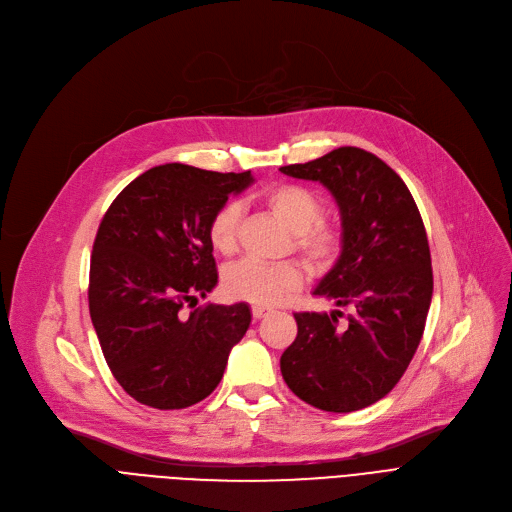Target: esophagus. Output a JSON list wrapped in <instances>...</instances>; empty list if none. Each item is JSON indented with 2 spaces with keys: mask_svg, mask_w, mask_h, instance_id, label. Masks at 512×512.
I'll use <instances>...</instances> for the list:
<instances>
[{
  "mask_svg": "<svg viewBox=\"0 0 512 512\" xmlns=\"http://www.w3.org/2000/svg\"><path fill=\"white\" fill-rule=\"evenodd\" d=\"M251 311H253V317H255V319H261V317H265L267 313H270V309H267V307H259V305H255Z\"/></svg>",
  "mask_w": 512,
  "mask_h": 512,
  "instance_id": "obj_1",
  "label": "esophagus"
}]
</instances>
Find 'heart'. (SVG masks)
<instances>
[{
    "mask_svg": "<svg viewBox=\"0 0 512 512\" xmlns=\"http://www.w3.org/2000/svg\"><path fill=\"white\" fill-rule=\"evenodd\" d=\"M263 203L292 230V245L313 267H328L342 249L340 228L321 218L324 203L299 184H276L263 193ZM242 209L236 201L224 203L211 215L207 238L218 255H232L238 247V224ZM303 284V267L297 261L263 263L242 259L224 274V290L232 299L259 307L284 303Z\"/></svg>",
    "mask_w": 512,
    "mask_h": 512,
    "instance_id": "b5f03b06",
    "label": "heart"
}]
</instances>
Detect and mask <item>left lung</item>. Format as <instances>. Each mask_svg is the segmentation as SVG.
Wrapping results in <instances>:
<instances>
[{"label":"left lung","instance_id":"8db88e82","mask_svg":"<svg viewBox=\"0 0 512 512\" xmlns=\"http://www.w3.org/2000/svg\"><path fill=\"white\" fill-rule=\"evenodd\" d=\"M280 172L321 182L336 199L342 253L313 294L353 307L346 321L342 311L294 313L282 378L315 409H365L398 384L423 336L434 274L421 213L402 178L359 147Z\"/></svg>","mask_w":512,"mask_h":512}]
</instances>
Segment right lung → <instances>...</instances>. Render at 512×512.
Returning <instances> with one entry per match:
<instances>
[{"instance_id": "right-lung-1", "label": "right lung", "mask_w": 512, "mask_h": 512, "mask_svg": "<svg viewBox=\"0 0 512 512\" xmlns=\"http://www.w3.org/2000/svg\"><path fill=\"white\" fill-rule=\"evenodd\" d=\"M253 182L184 164L134 178L99 224L89 274V311L107 367L141 405H197L220 384L232 346L251 324L247 303H184L218 284L207 238L211 215Z\"/></svg>"}]
</instances>
